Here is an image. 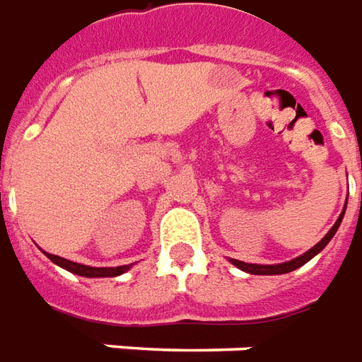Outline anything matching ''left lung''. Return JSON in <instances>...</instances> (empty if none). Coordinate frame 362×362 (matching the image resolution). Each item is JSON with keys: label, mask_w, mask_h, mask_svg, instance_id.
I'll list each match as a JSON object with an SVG mask.
<instances>
[{"label": "left lung", "mask_w": 362, "mask_h": 362, "mask_svg": "<svg viewBox=\"0 0 362 362\" xmlns=\"http://www.w3.org/2000/svg\"><path fill=\"white\" fill-rule=\"evenodd\" d=\"M344 214H345V208H344V212L339 214V218H337V221L334 223V228L329 229L328 233L322 237L320 241L316 243L313 249H308L305 255L293 258V260H289V262H284V264H249V262H243V260L231 258V264L237 266V268L243 272L255 274V276H278V274H287V272L297 270V268H300L303 264H307L310 258L316 257V255H318V252H320V250L324 249L329 241H332V237L336 235L337 228H339V223H341V220H344Z\"/></svg>", "instance_id": "8db88e82"}]
</instances>
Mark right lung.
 I'll return each instance as SVG.
<instances>
[{"label": "right lung", "mask_w": 362, "mask_h": 362, "mask_svg": "<svg viewBox=\"0 0 362 362\" xmlns=\"http://www.w3.org/2000/svg\"><path fill=\"white\" fill-rule=\"evenodd\" d=\"M54 264L62 266L65 270H69L71 274H76V276H83V278H115V276H121L125 274L129 266H117V268H92V266L78 264V262H73V260H67V258L57 257V255H49V252H44Z\"/></svg>", "instance_id": "1"}]
</instances>
